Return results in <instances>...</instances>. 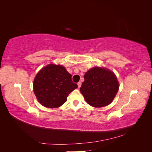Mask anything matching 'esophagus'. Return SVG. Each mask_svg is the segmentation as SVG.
Returning a JSON list of instances; mask_svg holds the SVG:
<instances>
[{
    "label": "esophagus",
    "instance_id": "esophagus-1",
    "mask_svg": "<svg viewBox=\"0 0 152 152\" xmlns=\"http://www.w3.org/2000/svg\"><path fill=\"white\" fill-rule=\"evenodd\" d=\"M81 84H82L81 82H78V88H80V86H81Z\"/></svg>",
    "mask_w": 152,
    "mask_h": 152
}]
</instances>
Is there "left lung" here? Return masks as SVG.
<instances>
[{"instance_id":"obj_1","label":"left lung","mask_w":152,"mask_h":152,"mask_svg":"<svg viewBox=\"0 0 152 152\" xmlns=\"http://www.w3.org/2000/svg\"><path fill=\"white\" fill-rule=\"evenodd\" d=\"M80 91L87 103L93 107H103L110 104L119 91L115 74L108 69L94 67L84 76Z\"/></svg>"}]
</instances>
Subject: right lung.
Masks as SVG:
<instances>
[{
  "instance_id": "right-lung-1",
  "label": "right lung",
  "mask_w": 152,
  "mask_h": 152,
  "mask_svg": "<svg viewBox=\"0 0 152 152\" xmlns=\"http://www.w3.org/2000/svg\"><path fill=\"white\" fill-rule=\"evenodd\" d=\"M78 85L72 75L61 65L49 64L37 74L33 81V91L41 104L55 109L61 106Z\"/></svg>"
}]
</instances>
